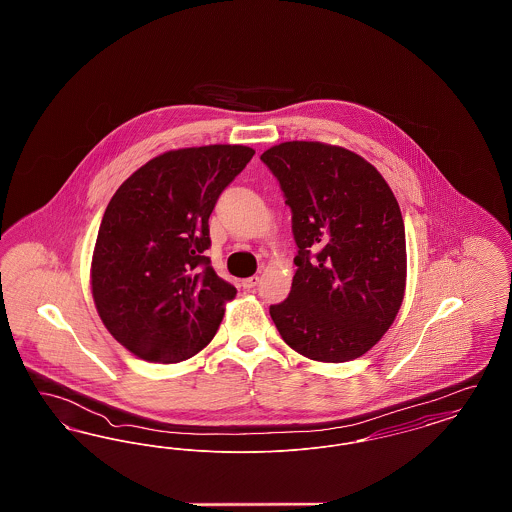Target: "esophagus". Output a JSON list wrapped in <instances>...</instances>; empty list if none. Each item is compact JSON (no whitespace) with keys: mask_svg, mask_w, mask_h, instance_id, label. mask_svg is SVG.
<instances>
[{"mask_svg":"<svg viewBox=\"0 0 512 512\" xmlns=\"http://www.w3.org/2000/svg\"><path fill=\"white\" fill-rule=\"evenodd\" d=\"M257 284H259V276H249V278L242 280V286H244V290H253Z\"/></svg>","mask_w":512,"mask_h":512,"instance_id":"34e87169","label":"esophagus"}]
</instances>
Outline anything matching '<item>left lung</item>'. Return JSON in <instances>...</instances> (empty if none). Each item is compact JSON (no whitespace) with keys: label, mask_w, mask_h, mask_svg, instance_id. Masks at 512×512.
Listing matches in <instances>:
<instances>
[{"label":"left lung","mask_w":512,"mask_h":512,"mask_svg":"<svg viewBox=\"0 0 512 512\" xmlns=\"http://www.w3.org/2000/svg\"><path fill=\"white\" fill-rule=\"evenodd\" d=\"M261 161L292 209V292L270 305L282 340L322 363L353 361L397 317L407 278L405 224L370 163L343 147L286 142Z\"/></svg>","instance_id":"1"}]
</instances>
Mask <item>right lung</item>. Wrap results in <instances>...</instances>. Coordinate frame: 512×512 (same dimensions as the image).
Instances as JSON below:
<instances>
[{"instance_id":"right-lung-1","label":"right lung","mask_w":512,"mask_h":512,"mask_svg":"<svg viewBox=\"0 0 512 512\" xmlns=\"http://www.w3.org/2000/svg\"><path fill=\"white\" fill-rule=\"evenodd\" d=\"M255 151L188 147L163 153L111 197L92 259V293L113 338L151 363H180L219 330L236 288L211 259L209 217Z\"/></svg>"}]
</instances>
